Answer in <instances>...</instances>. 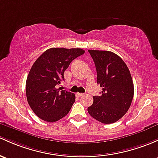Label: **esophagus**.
Listing matches in <instances>:
<instances>
[{
	"label": "esophagus",
	"mask_w": 158,
	"mask_h": 158,
	"mask_svg": "<svg viewBox=\"0 0 158 158\" xmlns=\"http://www.w3.org/2000/svg\"><path fill=\"white\" fill-rule=\"evenodd\" d=\"M76 95L78 96V97H82V96L84 95L83 93H79V92H77L76 93Z\"/></svg>",
	"instance_id": "1"
}]
</instances>
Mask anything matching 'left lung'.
<instances>
[{
	"instance_id": "8db88e82",
	"label": "left lung",
	"mask_w": 158,
	"mask_h": 158,
	"mask_svg": "<svg viewBox=\"0 0 158 158\" xmlns=\"http://www.w3.org/2000/svg\"><path fill=\"white\" fill-rule=\"evenodd\" d=\"M97 71V83L102 87L101 96H94L88 112L104 124L114 123L127 112L134 95L129 68L122 58L108 51L89 50Z\"/></svg>"
}]
</instances>
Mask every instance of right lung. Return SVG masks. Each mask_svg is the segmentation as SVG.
I'll list each match as a JSON object with an SVG mask.
<instances>
[{
  "label": "right lung",
  "instance_id": "add662e5",
  "mask_svg": "<svg viewBox=\"0 0 158 158\" xmlns=\"http://www.w3.org/2000/svg\"><path fill=\"white\" fill-rule=\"evenodd\" d=\"M85 53L81 48H52L44 51L31 66L26 79V98L33 112L49 123L64 117L75 102L73 93L57 85L64 80L70 63Z\"/></svg>",
  "mask_w": 158,
  "mask_h": 158
}]
</instances>
